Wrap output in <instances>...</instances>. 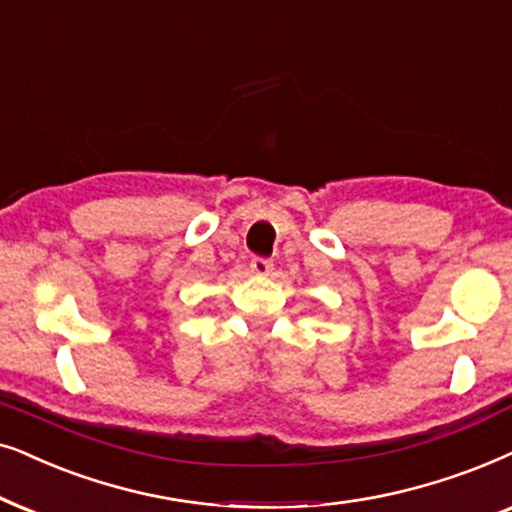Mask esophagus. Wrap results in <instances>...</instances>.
Returning a JSON list of instances; mask_svg holds the SVG:
<instances>
[{
  "mask_svg": "<svg viewBox=\"0 0 512 512\" xmlns=\"http://www.w3.org/2000/svg\"><path fill=\"white\" fill-rule=\"evenodd\" d=\"M271 269H274V264H271L269 260H264V257H255V260L250 262V271L260 278H267L271 274Z\"/></svg>",
  "mask_w": 512,
  "mask_h": 512,
  "instance_id": "1",
  "label": "esophagus"
}]
</instances>
